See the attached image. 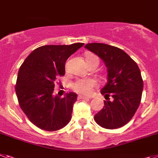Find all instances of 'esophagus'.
Instances as JSON below:
<instances>
[{
  "instance_id": "1",
  "label": "esophagus",
  "mask_w": 158,
  "mask_h": 158,
  "mask_svg": "<svg viewBox=\"0 0 158 158\" xmlns=\"http://www.w3.org/2000/svg\"><path fill=\"white\" fill-rule=\"evenodd\" d=\"M92 98L91 96H83V95L78 96V98H79V99H87V98Z\"/></svg>"
}]
</instances>
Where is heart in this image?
Listing matches in <instances>:
<instances>
[{"label":"heart","mask_w":158,"mask_h":158,"mask_svg":"<svg viewBox=\"0 0 158 158\" xmlns=\"http://www.w3.org/2000/svg\"><path fill=\"white\" fill-rule=\"evenodd\" d=\"M96 60L99 64V60L96 56H90L87 57V62ZM97 86V82L93 79H79L75 81L72 84V89L75 92L82 94H90L93 89Z\"/></svg>","instance_id":"obj_1"}]
</instances>
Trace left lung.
<instances>
[{
    "mask_svg": "<svg viewBox=\"0 0 158 158\" xmlns=\"http://www.w3.org/2000/svg\"><path fill=\"white\" fill-rule=\"evenodd\" d=\"M85 48L103 60L108 72L107 83L101 90L106 100L103 108L94 115V120L105 129L120 128L131 120L141 102L143 80L139 68L117 47L91 43Z\"/></svg>",
    "mask_w": 158,
    "mask_h": 158,
    "instance_id": "8db88e82",
    "label": "left lung"
}]
</instances>
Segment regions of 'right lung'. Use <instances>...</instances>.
Instances as JSON below:
<instances>
[{
    "label": "right lung",
    "mask_w": 158,
    "mask_h": 158,
    "mask_svg": "<svg viewBox=\"0 0 158 158\" xmlns=\"http://www.w3.org/2000/svg\"><path fill=\"white\" fill-rule=\"evenodd\" d=\"M83 43L44 45L31 52L18 71L15 90L19 105L31 123L41 130L56 131L71 118L75 93L54 96L55 83L65 75V63Z\"/></svg>",
    "instance_id": "right-lung-1"
}]
</instances>
